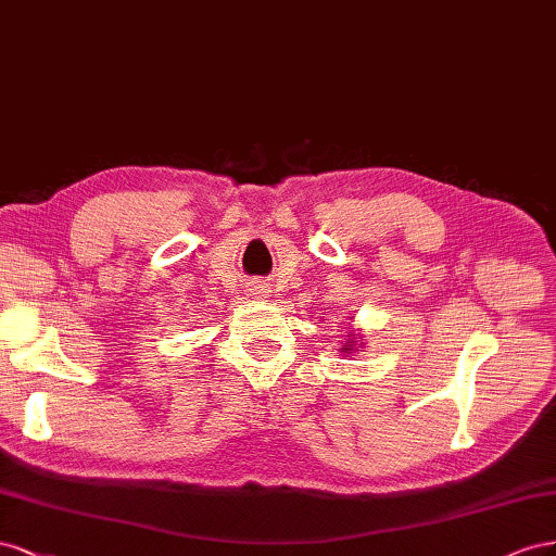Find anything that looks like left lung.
<instances>
[{
    "mask_svg": "<svg viewBox=\"0 0 556 556\" xmlns=\"http://www.w3.org/2000/svg\"><path fill=\"white\" fill-rule=\"evenodd\" d=\"M346 338H349V342H344V344H342V352H344V354H349V352H352V349H354V340H352V336H346Z\"/></svg>",
    "mask_w": 556,
    "mask_h": 556,
    "instance_id": "left-lung-1",
    "label": "left lung"
}]
</instances>
